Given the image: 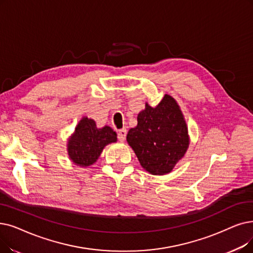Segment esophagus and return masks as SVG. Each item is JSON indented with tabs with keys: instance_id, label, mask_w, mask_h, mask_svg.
<instances>
[{
	"instance_id": "1",
	"label": "esophagus",
	"mask_w": 253,
	"mask_h": 253,
	"mask_svg": "<svg viewBox=\"0 0 253 253\" xmlns=\"http://www.w3.org/2000/svg\"><path fill=\"white\" fill-rule=\"evenodd\" d=\"M126 134H127V130L126 129H120L118 131V138L120 141H124L126 138Z\"/></svg>"
}]
</instances>
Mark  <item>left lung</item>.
Masks as SVG:
<instances>
[{"mask_svg":"<svg viewBox=\"0 0 253 253\" xmlns=\"http://www.w3.org/2000/svg\"><path fill=\"white\" fill-rule=\"evenodd\" d=\"M127 141L147 171L170 172L189 146L188 128L177 101L166 94L156 107L146 103L137 126L128 131Z\"/></svg>","mask_w":253,"mask_h":253,"instance_id":"8db88e82","label":"left lung"}]
</instances>
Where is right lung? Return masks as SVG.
Masks as SVG:
<instances>
[{
  "label": "right lung",
  "instance_id": "add662e5",
  "mask_svg": "<svg viewBox=\"0 0 253 253\" xmlns=\"http://www.w3.org/2000/svg\"><path fill=\"white\" fill-rule=\"evenodd\" d=\"M116 141L117 133L111 127L97 128L94 120L84 117L68 139V155L76 166L90 167L99 158L106 145Z\"/></svg>",
  "mask_w": 253,
  "mask_h": 253
}]
</instances>
